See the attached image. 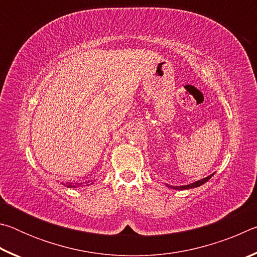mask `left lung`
Here are the masks:
<instances>
[{"label": "left lung", "mask_w": 257, "mask_h": 257, "mask_svg": "<svg viewBox=\"0 0 257 257\" xmlns=\"http://www.w3.org/2000/svg\"><path fill=\"white\" fill-rule=\"evenodd\" d=\"M213 175H214V173H212L211 176H208L206 178H203V179L195 181V182H193V184H189V185H185V186H169V185H167V186L170 187V188H173V189H181V190L190 189V188H196V187L202 186L203 184H205V182H207L208 180H210Z\"/></svg>", "instance_id": "1"}]
</instances>
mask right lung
I'll list each match as a JSON object with an SVG mask.
<instances>
[{
    "mask_svg": "<svg viewBox=\"0 0 257 257\" xmlns=\"http://www.w3.org/2000/svg\"><path fill=\"white\" fill-rule=\"evenodd\" d=\"M62 185L68 187V188H77V187H79V184H72V182H67V184H62Z\"/></svg>",
    "mask_w": 257,
    "mask_h": 257,
    "instance_id": "obj_1",
    "label": "right lung"
}]
</instances>
